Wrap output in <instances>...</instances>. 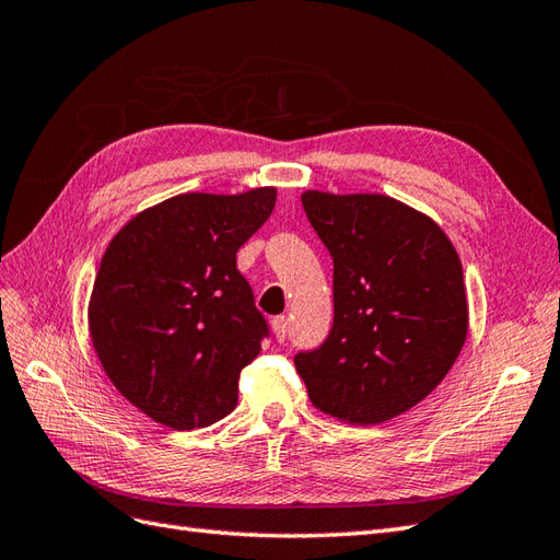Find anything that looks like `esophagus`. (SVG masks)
Here are the masks:
<instances>
[{"mask_svg": "<svg viewBox=\"0 0 560 560\" xmlns=\"http://www.w3.org/2000/svg\"><path fill=\"white\" fill-rule=\"evenodd\" d=\"M270 329H273L276 338L282 343L284 338H287V334H290V317H287V315L273 317V319H270Z\"/></svg>", "mask_w": 560, "mask_h": 560, "instance_id": "1", "label": "esophagus"}]
</instances>
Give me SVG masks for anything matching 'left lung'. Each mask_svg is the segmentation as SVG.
<instances>
[{
    "label": "left lung",
    "instance_id": "obj_1",
    "mask_svg": "<svg viewBox=\"0 0 560 560\" xmlns=\"http://www.w3.org/2000/svg\"><path fill=\"white\" fill-rule=\"evenodd\" d=\"M301 202L334 259V325L296 371L319 411L376 425L425 399L460 354V257L428 214L389 196L306 191Z\"/></svg>",
    "mask_w": 560,
    "mask_h": 560
}]
</instances>
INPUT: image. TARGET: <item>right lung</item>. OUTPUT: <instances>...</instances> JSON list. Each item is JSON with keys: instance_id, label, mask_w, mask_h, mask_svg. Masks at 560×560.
I'll return each mask as SVG.
<instances>
[{"instance_id": "add662e5", "label": "right lung", "mask_w": 560, "mask_h": 560, "mask_svg": "<svg viewBox=\"0 0 560 560\" xmlns=\"http://www.w3.org/2000/svg\"><path fill=\"white\" fill-rule=\"evenodd\" d=\"M273 186L182 194L132 217L95 276L89 329L105 374L173 430L208 428L238 404L241 371L268 336L238 252L276 208Z\"/></svg>"}]
</instances>
